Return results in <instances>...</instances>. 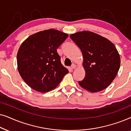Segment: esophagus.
<instances>
[{
	"label": "esophagus",
	"mask_w": 131,
	"mask_h": 131,
	"mask_svg": "<svg viewBox=\"0 0 131 131\" xmlns=\"http://www.w3.org/2000/svg\"><path fill=\"white\" fill-rule=\"evenodd\" d=\"M76 64H72V65L71 66V68L72 69H74L75 68H76Z\"/></svg>",
	"instance_id": "obj_1"
}]
</instances>
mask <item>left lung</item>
<instances>
[{"instance_id":"1","label":"left lung","mask_w":131,"mask_h":131,"mask_svg":"<svg viewBox=\"0 0 131 131\" xmlns=\"http://www.w3.org/2000/svg\"><path fill=\"white\" fill-rule=\"evenodd\" d=\"M70 37L81 50L85 77L79 82L80 86L91 92L108 87L116 78L121 58L115 46L110 40L93 32L84 31Z\"/></svg>"}]
</instances>
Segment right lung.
<instances>
[{"mask_svg":"<svg viewBox=\"0 0 131 131\" xmlns=\"http://www.w3.org/2000/svg\"><path fill=\"white\" fill-rule=\"evenodd\" d=\"M68 35L49 29L30 36L17 53L18 70L32 89L46 92L55 89L69 70L62 65L57 49Z\"/></svg>","mask_w":131,"mask_h":131,"instance_id":"1","label":"right lung"}]
</instances>
